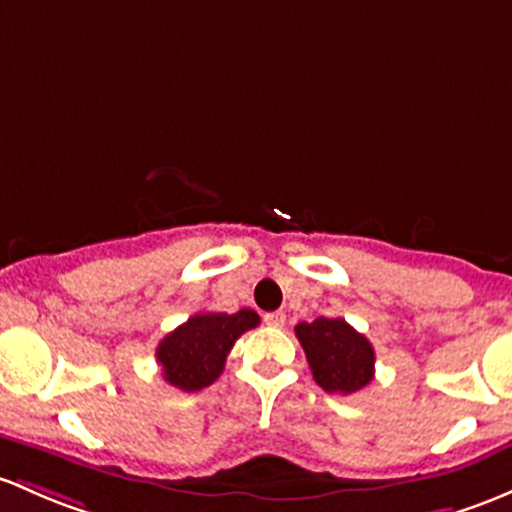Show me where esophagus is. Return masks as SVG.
Segmentation results:
<instances>
[{"label": "esophagus", "instance_id": "34e87169", "mask_svg": "<svg viewBox=\"0 0 512 512\" xmlns=\"http://www.w3.org/2000/svg\"><path fill=\"white\" fill-rule=\"evenodd\" d=\"M284 321H287L284 311H270V314H265V324L272 328H282Z\"/></svg>", "mask_w": 512, "mask_h": 512}]
</instances>
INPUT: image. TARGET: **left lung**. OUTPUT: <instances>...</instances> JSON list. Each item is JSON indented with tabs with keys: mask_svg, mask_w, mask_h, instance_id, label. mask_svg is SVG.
Instances as JSON below:
<instances>
[{
	"mask_svg": "<svg viewBox=\"0 0 512 512\" xmlns=\"http://www.w3.org/2000/svg\"><path fill=\"white\" fill-rule=\"evenodd\" d=\"M297 338L304 348L316 385L331 395H353L370 385L375 375V351L368 338L343 319L297 324Z\"/></svg>",
	"mask_w": 512,
	"mask_h": 512,
	"instance_id": "1",
	"label": "left lung"
}]
</instances>
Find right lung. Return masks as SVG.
I'll use <instances>...</instances> for the list:
<instances>
[{"instance_id": "add662e5", "label": "right lung", "mask_w": 512, "mask_h": 512, "mask_svg": "<svg viewBox=\"0 0 512 512\" xmlns=\"http://www.w3.org/2000/svg\"><path fill=\"white\" fill-rule=\"evenodd\" d=\"M257 324L260 316L252 309H240L235 314H193L186 324L161 338L157 348L161 375L166 383L186 392L213 385L223 373L235 341Z\"/></svg>"}]
</instances>
